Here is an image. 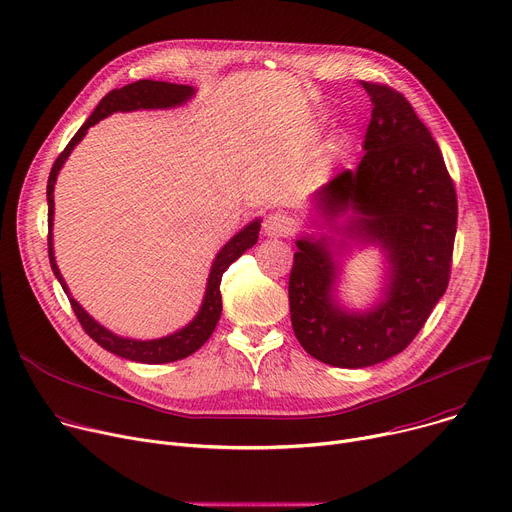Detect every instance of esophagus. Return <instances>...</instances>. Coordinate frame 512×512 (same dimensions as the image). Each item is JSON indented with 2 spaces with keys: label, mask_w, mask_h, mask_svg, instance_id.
Returning <instances> with one entry per match:
<instances>
[{
  "label": "esophagus",
  "mask_w": 512,
  "mask_h": 512,
  "mask_svg": "<svg viewBox=\"0 0 512 512\" xmlns=\"http://www.w3.org/2000/svg\"><path fill=\"white\" fill-rule=\"evenodd\" d=\"M265 235L267 237H290L292 230H294V220L288 216V214H282V212H273L265 218Z\"/></svg>",
  "instance_id": "1"
}]
</instances>
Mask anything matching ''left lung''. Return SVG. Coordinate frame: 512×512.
I'll return each mask as SVG.
<instances>
[{
	"label": "left lung",
	"mask_w": 512,
	"mask_h": 512,
	"mask_svg": "<svg viewBox=\"0 0 512 512\" xmlns=\"http://www.w3.org/2000/svg\"><path fill=\"white\" fill-rule=\"evenodd\" d=\"M371 100L365 155L318 190L335 220L351 208V235L388 253L384 300L369 312L333 300L337 265L329 241L298 239L290 271V316L300 345L335 367H367L404 351L445 294L457 230V194L443 155L410 102L390 85L361 81Z\"/></svg>",
	"instance_id": "left-lung-1"
}]
</instances>
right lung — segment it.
<instances>
[{"label":"right lung","instance_id":"add662e5","mask_svg":"<svg viewBox=\"0 0 512 512\" xmlns=\"http://www.w3.org/2000/svg\"><path fill=\"white\" fill-rule=\"evenodd\" d=\"M194 96V89L190 85H177V83H167V81H153V79H141L136 83H128L120 89H112L106 98H102V102L96 106L94 114H91L83 126L75 132V136L69 141V145L65 147V151L57 157L51 175H49V183H46V202H49V259H51V267L53 273L59 280V284L63 286L65 294L69 296L71 308L77 316V320L81 322L83 331L94 339L100 347L108 349L114 355H120L124 359L130 361H141V363H169V361H177L192 355L194 351H198L214 333L220 312H222V296H220V282H222V273L228 269V265L232 261H237L247 249H251L257 239H259V220L251 222L249 226H245L239 235L232 237L222 251L216 255L212 269H210V277H208V286H206V296L202 302V308L198 312V316L183 327L181 331L163 337V339H153V341H134V339H124L118 337L114 333H110L106 327H102L100 322H96L91 318L79 304L77 300L69 294V288L63 280V275L55 263V251H53V214H55V200H53V190H55V181L59 175V169L63 167V163L67 161V157L71 155L73 147L81 141L85 136L87 128L98 124L102 118L114 114V112H130V110H151V108H173L179 106L183 102H188Z\"/></svg>","mask_w":512,"mask_h":512}]
</instances>
